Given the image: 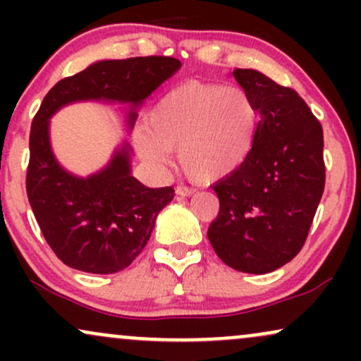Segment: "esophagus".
Wrapping results in <instances>:
<instances>
[{
  "label": "esophagus",
  "mask_w": 361,
  "mask_h": 361,
  "mask_svg": "<svg viewBox=\"0 0 361 361\" xmlns=\"http://www.w3.org/2000/svg\"><path fill=\"white\" fill-rule=\"evenodd\" d=\"M197 190L195 188H190V186L186 185H178L176 186V193L181 195V197H190V195H193Z\"/></svg>",
  "instance_id": "esophagus-1"
}]
</instances>
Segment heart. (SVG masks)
Masks as SVG:
<instances>
[{"mask_svg":"<svg viewBox=\"0 0 361 361\" xmlns=\"http://www.w3.org/2000/svg\"><path fill=\"white\" fill-rule=\"evenodd\" d=\"M258 130V109L239 86L188 81L156 102L137 147L149 161L178 151L186 176L202 183L222 180L250 157Z\"/></svg>","mask_w":361,"mask_h":361,"instance_id":"heart-1","label":"heart"}]
</instances>
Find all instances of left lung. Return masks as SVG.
<instances>
[{
    "label": "left lung",
    "instance_id": "1",
    "mask_svg": "<svg viewBox=\"0 0 361 361\" xmlns=\"http://www.w3.org/2000/svg\"><path fill=\"white\" fill-rule=\"evenodd\" d=\"M259 114L246 163L214 185L217 219L207 235L238 271H275L299 255L326 183L322 127L299 93L255 69H234Z\"/></svg>",
    "mask_w": 361,
    "mask_h": 361
}]
</instances>
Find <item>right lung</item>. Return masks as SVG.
<instances>
[{
    "label": "right lung",
    "mask_w": 361,
    "mask_h": 361,
    "mask_svg": "<svg viewBox=\"0 0 361 361\" xmlns=\"http://www.w3.org/2000/svg\"><path fill=\"white\" fill-rule=\"evenodd\" d=\"M180 68V61L164 56L98 61L45 94L32 122L27 195L45 241L74 270L109 275L127 268L147 244L157 214L175 190L147 188L135 180L127 142L102 171L88 178L71 175L54 156L49 118L74 102H118L130 103L132 127L135 109Z\"/></svg>",
    "instance_id": "1"
}]
</instances>
